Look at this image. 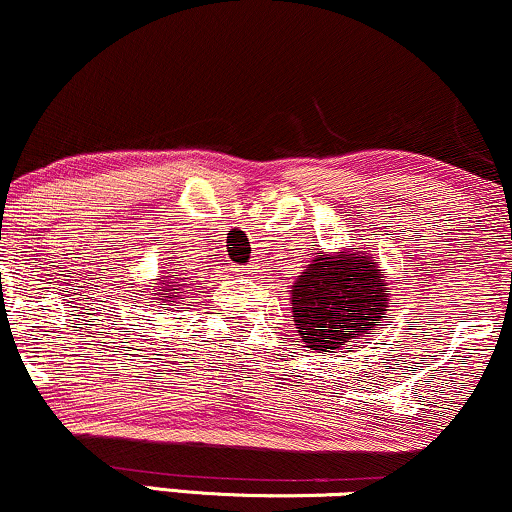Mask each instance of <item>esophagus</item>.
I'll list each match as a JSON object with an SVG mask.
<instances>
[{
    "instance_id": "esophagus-1",
    "label": "esophagus",
    "mask_w": 512,
    "mask_h": 512,
    "mask_svg": "<svg viewBox=\"0 0 512 512\" xmlns=\"http://www.w3.org/2000/svg\"><path fill=\"white\" fill-rule=\"evenodd\" d=\"M258 273V263H249V266L242 268V275H256Z\"/></svg>"
}]
</instances>
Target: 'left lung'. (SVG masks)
<instances>
[{"instance_id": "8db88e82", "label": "left lung", "mask_w": 512, "mask_h": 512, "mask_svg": "<svg viewBox=\"0 0 512 512\" xmlns=\"http://www.w3.org/2000/svg\"><path fill=\"white\" fill-rule=\"evenodd\" d=\"M372 256H318L292 285L296 332L313 351L339 349L349 339L370 334L387 313L389 296Z\"/></svg>"}]
</instances>
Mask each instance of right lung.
<instances>
[{
	"label": "right lung",
	"mask_w": 512,
	"mask_h": 512,
	"mask_svg": "<svg viewBox=\"0 0 512 512\" xmlns=\"http://www.w3.org/2000/svg\"><path fill=\"white\" fill-rule=\"evenodd\" d=\"M180 289H182V285H175V282H166V280H163V282H161V289H156V292L163 294L161 301H163V306H166V301L175 299V296L182 294Z\"/></svg>",
	"instance_id": "obj_1"
}]
</instances>
